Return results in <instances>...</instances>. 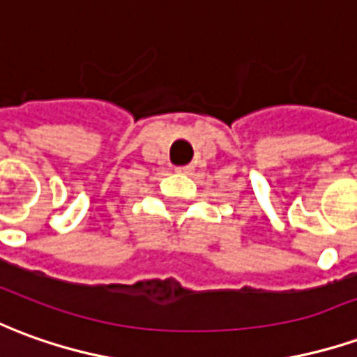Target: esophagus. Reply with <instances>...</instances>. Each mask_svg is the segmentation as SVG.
<instances>
[{
  "label": "esophagus",
  "mask_w": 357,
  "mask_h": 357,
  "mask_svg": "<svg viewBox=\"0 0 357 357\" xmlns=\"http://www.w3.org/2000/svg\"><path fill=\"white\" fill-rule=\"evenodd\" d=\"M179 172H185V174H191V172H193V166H183V168H179Z\"/></svg>",
  "instance_id": "esophagus-1"
}]
</instances>
